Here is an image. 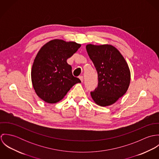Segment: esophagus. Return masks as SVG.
I'll use <instances>...</instances> for the list:
<instances>
[{"label": "esophagus", "mask_w": 159, "mask_h": 159, "mask_svg": "<svg viewBox=\"0 0 159 159\" xmlns=\"http://www.w3.org/2000/svg\"><path fill=\"white\" fill-rule=\"evenodd\" d=\"M79 78L80 79V80H81V82H83V76H80L79 77Z\"/></svg>", "instance_id": "1"}]
</instances>
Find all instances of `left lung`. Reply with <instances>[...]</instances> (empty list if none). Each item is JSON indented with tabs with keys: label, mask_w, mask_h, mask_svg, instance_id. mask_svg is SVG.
<instances>
[{
	"label": "left lung",
	"mask_w": 159,
	"mask_h": 159,
	"mask_svg": "<svg viewBox=\"0 0 159 159\" xmlns=\"http://www.w3.org/2000/svg\"><path fill=\"white\" fill-rule=\"evenodd\" d=\"M88 54L98 75V86L91 92L96 104L107 107L114 103L127 91L130 82L128 64L120 52L110 45L86 46Z\"/></svg>",
	"instance_id": "left-lung-1"
}]
</instances>
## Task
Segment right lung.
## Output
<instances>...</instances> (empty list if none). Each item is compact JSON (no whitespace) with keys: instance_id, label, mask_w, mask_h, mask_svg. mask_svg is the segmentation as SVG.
Instances as JSON below:
<instances>
[{"instance_id":"right-lung-1","label":"right lung","mask_w":159,"mask_h":159,"mask_svg":"<svg viewBox=\"0 0 159 159\" xmlns=\"http://www.w3.org/2000/svg\"><path fill=\"white\" fill-rule=\"evenodd\" d=\"M81 47L74 42L51 40L37 53L31 71V78L37 95L48 103L61 100L70 88L81 83L72 75L67 60Z\"/></svg>"}]
</instances>
